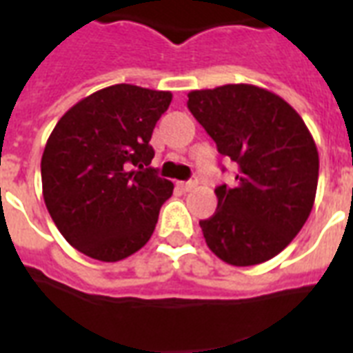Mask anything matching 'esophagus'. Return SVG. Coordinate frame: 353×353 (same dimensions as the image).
Wrapping results in <instances>:
<instances>
[{
  "label": "esophagus",
  "instance_id": "1",
  "mask_svg": "<svg viewBox=\"0 0 353 353\" xmlns=\"http://www.w3.org/2000/svg\"><path fill=\"white\" fill-rule=\"evenodd\" d=\"M197 180L192 179V180H188V182H179V186L184 190V192H192V190H195L197 188Z\"/></svg>",
  "mask_w": 353,
  "mask_h": 353
}]
</instances>
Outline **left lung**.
<instances>
[{"mask_svg": "<svg viewBox=\"0 0 353 353\" xmlns=\"http://www.w3.org/2000/svg\"><path fill=\"white\" fill-rule=\"evenodd\" d=\"M188 108L236 161V186H217L214 216L201 219L206 245L232 266L279 255L311 214L318 150L299 113L279 94L229 83L188 94Z\"/></svg>", "mask_w": 353, "mask_h": 353, "instance_id": "obj_1", "label": "left lung"}]
</instances>
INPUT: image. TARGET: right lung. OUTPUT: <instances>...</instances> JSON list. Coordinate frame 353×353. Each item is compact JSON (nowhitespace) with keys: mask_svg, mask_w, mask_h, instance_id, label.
<instances>
[{"mask_svg":"<svg viewBox=\"0 0 353 353\" xmlns=\"http://www.w3.org/2000/svg\"><path fill=\"white\" fill-rule=\"evenodd\" d=\"M169 91L117 83L74 104L48 137L42 195L65 240L102 262L123 261L150 240L173 182L158 176L150 137Z\"/></svg>","mask_w":353,"mask_h":353,"instance_id":"right-lung-1","label":"right lung"}]
</instances>
